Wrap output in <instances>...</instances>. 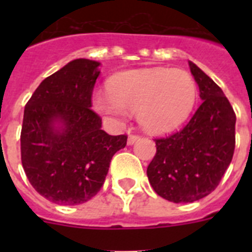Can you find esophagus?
<instances>
[{
    "label": "esophagus",
    "instance_id": "esophagus-1",
    "mask_svg": "<svg viewBox=\"0 0 252 252\" xmlns=\"http://www.w3.org/2000/svg\"><path fill=\"white\" fill-rule=\"evenodd\" d=\"M139 139H140L139 135H136V133H130L127 139V144L128 145H132L133 142H136Z\"/></svg>",
    "mask_w": 252,
    "mask_h": 252
}]
</instances>
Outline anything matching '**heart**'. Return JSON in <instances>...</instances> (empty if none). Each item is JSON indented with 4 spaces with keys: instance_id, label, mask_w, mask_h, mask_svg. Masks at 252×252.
<instances>
[{
    "instance_id": "heart-1",
    "label": "heart",
    "mask_w": 252,
    "mask_h": 252,
    "mask_svg": "<svg viewBox=\"0 0 252 252\" xmlns=\"http://www.w3.org/2000/svg\"><path fill=\"white\" fill-rule=\"evenodd\" d=\"M110 95L94 97L95 110L122 119L137 112V120L150 132H166L179 126L192 111L197 84L179 68H146L116 74L108 81Z\"/></svg>"
}]
</instances>
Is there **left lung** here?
Returning <instances> with one entry per match:
<instances>
[{"label":"left lung","mask_w":252,"mask_h":252,"mask_svg":"<svg viewBox=\"0 0 252 252\" xmlns=\"http://www.w3.org/2000/svg\"><path fill=\"white\" fill-rule=\"evenodd\" d=\"M203 102L182 130L155 139L157 154L148 166L154 190L166 201L190 203L212 193L235 151L236 115L215 82L189 62Z\"/></svg>","instance_id":"8db88e82"}]
</instances>
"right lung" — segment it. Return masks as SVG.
Segmentation results:
<instances>
[{
    "label": "right lung",
    "instance_id": "right-lung-1",
    "mask_svg": "<svg viewBox=\"0 0 252 252\" xmlns=\"http://www.w3.org/2000/svg\"><path fill=\"white\" fill-rule=\"evenodd\" d=\"M99 63L75 59L45 78L24 111L21 162L29 182L48 201L74 206L99 192L127 135L111 136L92 107Z\"/></svg>",
    "mask_w": 252,
    "mask_h": 252
}]
</instances>
